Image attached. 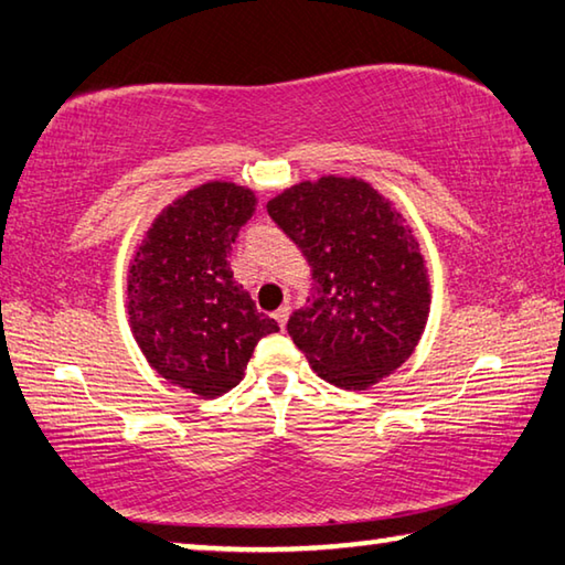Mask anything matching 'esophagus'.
Returning a JSON list of instances; mask_svg holds the SVG:
<instances>
[{"mask_svg":"<svg viewBox=\"0 0 565 565\" xmlns=\"http://www.w3.org/2000/svg\"><path fill=\"white\" fill-rule=\"evenodd\" d=\"M289 313H291V309H289V306H279V309H276L274 311V319H276V323H279V327L284 329L286 327V321H289Z\"/></svg>","mask_w":565,"mask_h":565,"instance_id":"obj_1","label":"esophagus"}]
</instances>
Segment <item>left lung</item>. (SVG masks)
Segmentation results:
<instances>
[{"label":"left lung","instance_id":"left-lung-1","mask_svg":"<svg viewBox=\"0 0 565 565\" xmlns=\"http://www.w3.org/2000/svg\"><path fill=\"white\" fill-rule=\"evenodd\" d=\"M266 212L301 248L313 294L289 319L296 347L329 384L366 391L418 347L431 281L414 228L359 177L299 181Z\"/></svg>","mask_w":565,"mask_h":565}]
</instances>
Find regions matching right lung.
<instances>
[{"label": "right lung", "instance_id": "1", "mask_svg": "<svg viewBox=\"0 0 565 565\" xmlns=\"http://www.w3.org/2000/svg\"><path fill=\"white\" fill-rule=\"evenodd\" d=\"M254 212L248 186L206 181L161 209L129 262L134 339L161 379L199 398L232 391L259 339L279 331L228 266L238 228Z\"/></svg>", "mask_w": 565, "mask_h": 565}]
</instances>
